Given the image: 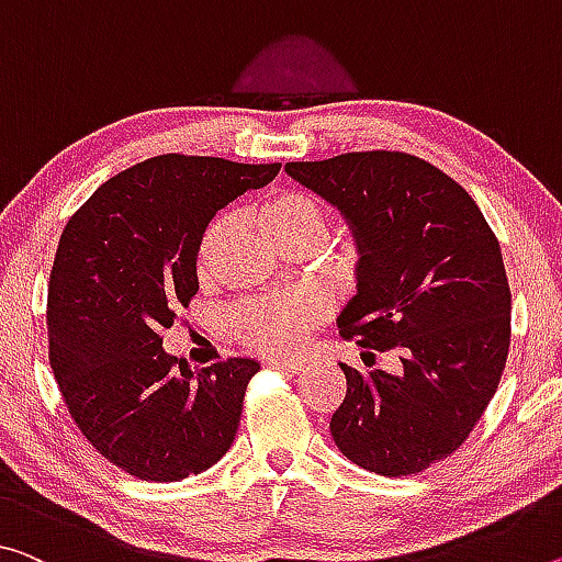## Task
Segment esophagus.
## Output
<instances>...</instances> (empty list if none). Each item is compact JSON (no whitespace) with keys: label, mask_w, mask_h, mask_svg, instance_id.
I'll return each instance as SVG.
<instances>
[{"label":"esophagus","mask_w":562,"mask_h":562,"mask_svg":"<svg viewBox=\"0 0 562 562\" xmlns=\"http://www.w3.org/2000/svg\"><path fill=\"white\" fill-rule=\"evenodd\" d=\"M269 369L289 371V374H299V371L304 369V361H281V359H273V361H269Z\"/></svg>","instance_id":"1"}]
</instances>
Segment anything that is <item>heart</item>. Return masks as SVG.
I'll return each instance as SVG.
<instances>
[{
  "mask_svg": "<svg viewBox=\"0 0 562 562\" xmlns=\"http://www.w3.org/2000/svg\"><path fill=\"white\" fill-rule=\"evenodd\" d=\"M228 218L213 221L198 244V271L211 269L228 233ZM258 226L276 248L299 244L318 246L326 231L322 203L301 191H276L258 205ZM326 316V301L314 291L291 296L251 299L233 308L231 331L240 344L261 353H293L304 347L308 331Z\"/></svg>",
  "mask_w": 562,
  "mask_h": 562,
  "instance_id": "1",
  "label": "heart"
}]
</instances>
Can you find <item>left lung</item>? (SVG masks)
Listing matches in <instances>:
<instances>
[{"label":"left lung","instance_id":"1","mask_svg":"<svg viewBox=\"0 0 562 562\" xmlns=\"http://www.w3.org/2000/svg\"><path fill=\"white\" fill-rule=\"evenodd\" d=\"M286 172L344 215L357 244L341 336L402 361L396 374L339 364L334 442L384 477L427 470L468 439L503 376L510 286L495 233L460 183L407 153H344Z\"/></svg>","mask_w":562,"mask_h":562}]
</instances>
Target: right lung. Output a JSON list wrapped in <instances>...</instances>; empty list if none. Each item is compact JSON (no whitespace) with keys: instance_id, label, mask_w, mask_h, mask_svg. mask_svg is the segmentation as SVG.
Returning <instances> with one entry per match:
<instances>
[{"instance_id":"right-lung-1","label":"right lung","mask_w":562,"mask_h":562,"mask_svg":"<svg viewBox=\"0 0 562 562\" xmlns=\"http://www.w3.org/2000/svg\"><path fill=\"white\" fill-rule=\"evenodd\" d=\"M279 170L158 155L102 183L59 236L49 364L85 439L137 480L178 482L231 450L261 364L228 359L193 374L160 334L198 293V244L213 215Z\"/></svg>"}]
</instances>
